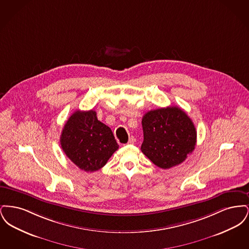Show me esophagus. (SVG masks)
<instances>
[{
  "mask_svg": "<svg viewBox=\"0 0 249 249\" xmlns=\"http://www.w3.org/2000/svg\"><path fill=\"white\" fill-rule=\"evenodd\" d=\"M135 138L133 137V136H131V137H130V139H129V142H128V143H130V144H133L134 142H135Z\"/></svg>",
  "mask_w": 249,
  "mask_h": 249,
  "instance_id": "obj_1",
  "label": "esophagus"
}]
</instances>
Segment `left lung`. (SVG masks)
Wrapping results in <instances>:
<instances>
[{"mask_svg": "<svg viewBox=\"0 0 249 249\" xmlns=\"http://www.w3.org/2000/svg\"><path fill=\"white\" fill-rule=\"evenodd\" d=\"M142 126L141 150L160 168L170 169L182 163L195 149V126L179 107L148 111L142 117Z\"/></svg>", "mask_w": 249, "mask_h": 249, "instance_id": "1", "label": "left lung"}]
</instances>
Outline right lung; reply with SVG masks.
Masks as SVG:
<instances>
[{
	"label": "right lung",
	"instance_id": "1",
	"mask_svg": "<svg viewBox=\"0 0 249 249\" xmlns=\"http://www.w3.org/2000/svg\"><path fill=\"white\" fill-rule=\"evenodd\" d=\"M60 145L85 172L100 170L119 148L112 130L98 120L93 110H77L71 115L61 131Z\"/></svg>",
	"mask_w": 249,
	"mask_h": 249
}]
</instances>
